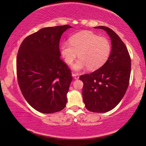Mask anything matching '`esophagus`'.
Returning a JSON list of instances; mask_svg holds the SVG:
<instances>
[{"mask_svg":"<svg viewBox=\"0 0 146 146\" xmlns=\"http://www.w3.org/2000/svg\"><path fill=\"white\" fill-rule=\"evenodd\" d=\"M72 76L74 78L75 80H78L79 78V75L78 74H74V73H72Z\"/></svg>","mask_w":146,"mask_h":146,"instance_id":"1","label":"esophagus"}]
</instances>
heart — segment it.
<instances>
[{"label":"heart","mask_w":146,"mask_h":146,"mask_svg":"<svg viewBox=\"0 0 146 146\" xmlns=\"http://www.w3.org/2000/svg\"><path fill=\"white\" fill-rule=\"evenodd\" d=\"M111 50V43L107 38L99 36L92 32L82 31L72 36L70 43L64 42L60 53L68 64H71L78 54L80 58L72 65L74 70H82L87 68L95 70L108 60Z\"/></svg>","instance_id":"obj_1"}]
</instances>
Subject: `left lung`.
Returning a JSON list of instances; mask_svg holds the SVG:
<instances>
[{
  "label": "left lung",
  "instance_id": "left-lung-1",
  "mask_svg": "<svg viewBox=\"0 0 146 146\" xmlns=\"http://www.w3.org/2000/svg\"><path fill=\"white\" fill-rule=\"evenodd\" d=\"M102 29L109 35L111 43L110 55L99 69L80 76L83 82V101L87 110L104 113L114 108L120 102L129 85L131 59L127 49L119 36L106 27Z\"/></svg>",
  "mask_w": 146,
  "mask_h": 146
}]
</instances>
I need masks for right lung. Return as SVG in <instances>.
<instances>
[{
	"instance_id": "add662e5",
	"label": "right lung",
	"mask_w": 146,
	"mask_h": 146,
	"mask_svg": "<svg viewBox=\"0 0 146 146\" xmlns=\"http://www.w3.org/2000/svg\"><path fill=\"white\" fill-rule=\"evenodd\" d=\"M69 25L43 28L24 40L17 58L19 85L23 96L44 113L61 111L67 102L72 77L60 59L59 43Z\"/></svg>"
}]
</instances>
